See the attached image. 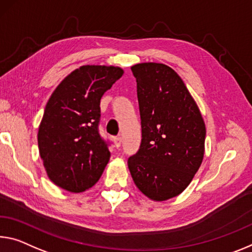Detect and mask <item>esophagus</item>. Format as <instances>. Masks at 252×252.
I'll return each mask as SVG.
<instances>
[{"label": "esophagus", "instance_id": "esophagus-1", "mask_svg": "<svg viewBox=\"0 0 252 252\" xmlns=\"http://www.w3.org/2000/svg\"><path fill=\"white\" fill-rule=\"evenodd\" d=\"M121 143H122V138L121 137L114 138V145H115V147L119 148L120 146H121Z\"/></svg>", "mask_w": 252, "mask_h": 252}]
</instances>
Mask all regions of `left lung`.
<instances>
[{
  "mask_svg": "<svg viewBox=\"0 0 252 252\" xmlns=\"http://www.w3.org/2000/svg\"><path fill=\"white\" fill-rule=\"evenodd\" d=\"M137 79L141 145L127 159L135 185L161 202L189 185L204 157V120L183 79L169 66L142 63L131 67Z\"/></svg>",
  "mask_w": 252,
  "mask_h": 252,
  "instance_id": "8db88e82",
  "label": "left lung"
}]
</instances>
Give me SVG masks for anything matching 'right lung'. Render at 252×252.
<instances>
[{"label": "right lung", "mask_w": 252, "mask_h": 252, "mask_svg": "<svg viewBox=\"0 0 252 252\" xmlns=\"http://www.w3.org/2000/svg\"><path fill=\"white\" fill-rule=\"evenodd\" d=\"M123 75L114 66L85 65L56 87L39 126V154L48 177L71 193L89 189L110 160L98 133L99 102Z\"/></svg>", "instance_id": "add662e5"}]
</instances>
